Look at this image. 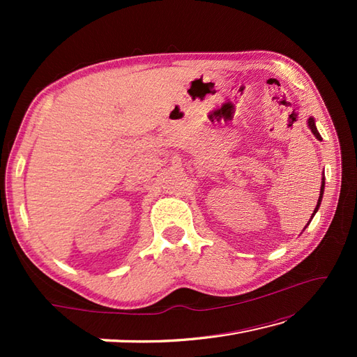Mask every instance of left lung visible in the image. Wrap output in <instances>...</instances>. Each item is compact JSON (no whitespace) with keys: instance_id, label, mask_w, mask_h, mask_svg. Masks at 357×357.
<instances>
[{"instance_id":"1","label":"left lung","mask_w":357,"mask_h":357,"mask_svg":"<svg viewBox=\"0 0 357 357\" xmlns=\"http://www.w3.org/2000/svg\"><path fill=\"white\" fill-rule=\"evenodd\" d=\"M307 124H308V128H312V133L316 136V139H319V141H322V138H321V135H319V132H317V128H316V123H314V118L313 116H310L308 118V121H307ZM324 188H325V176L322 174V184H321V193H319V199H317V204H316V208H314V213L312 215V218H310V221H308V224L312 222V219H313V216L316 215V211L319 210V207H321V202H322V196H324ZM307 224V225H308Z\"/></svg>"}]
</instances>
